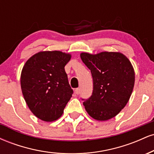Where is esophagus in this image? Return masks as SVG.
<instances>
[{
  "label": "esophagus",
  "mask_w": 154,
  "mask_h": 154,
  "mask_svg": "<svg viewBox=\"0 0 154 154\" xmlns=\"http://www.w3.org/2000/svg\"><path fill=\"white\" fill-rule=\"evenodd\" d=\"M75 93L77 95H79V92H80V90H79V88H76L75 89Z\"/></svg>",
  "instance_id": "obj_1"
}]
</instances>
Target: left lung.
I'll use <instances>...</instances> for the list:
<instances>
[{
  "label": "left lung",
  "mask_w": 154,
  "mask_h": 154,
  "mask_svg": "<svg viewBox=\"0 0 154 154\" xmlns=\"http://www.w3.org/2000/svg\"><path fill=\"white\" fill-rule=\"evenodd\" d=\"M83 63L91 70L93 82L92 95L83 105L90 116L106 121L117 115L128 103L135 84V72L125 55L101 52L82 53Z\"/></svg>",
  "instance_id": "left-lung-1"
}]
</instances>
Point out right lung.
Returning <instances> with one entry per match:
<instances>
[{
  "label": "right lung",
  "mask_w": 154,
  "mask_h": 154,
  "mask_svg": "<svg viewBox=\"0 0 154 154\" xmlns=\"http://www.w3.org/2000/svg\"><path fill=\"white\" fill-rule=\"evenodd\" d=\"M71 55L43 51L27 60L21 74V88L28 107L38 119L53 122L62 115L73 94L64 66Z\"/></svg>",
  "instance_id": "add662e5"
}]
</instances>
